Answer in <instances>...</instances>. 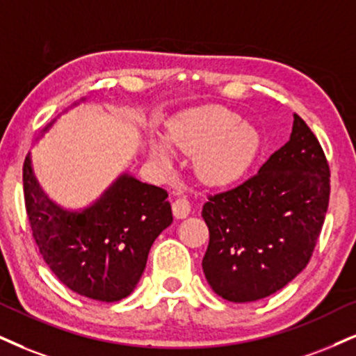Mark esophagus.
I'll use <instances>...</instances> for the list:
<instances>
[{"instance_id":"obj_1","label":"esophagus","mask_w":356,"mask_h":356,"mask_svg":"<svg viewBox=\"0 0 356 356\" xmlns=\"http://www.w3.org/2000/svg\"><path fill=\"white\" fill-rule=\"evenodd\" d=\"M171 208H173L175 218H178V219L186 218L188 214L191 213V204H190V201H188L186 198L175 200V203H173V206H171Z\"/></svg>"}]
</instances>
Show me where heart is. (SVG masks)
<instances>
[{"mask_svg":"<svg viewBox=\"0 0 356 356\" xmlns=\"http://www.w3.org/2000/svg\"><path fill=\"white\" fill-rule=\"evenodd\" d=\"M171 147L195 156V171L209 186L232 185L243 178L259 152L261 138L256 129L245 125L236 112L226 107H204L171 122L166 129ZM152 155L161 165H170L166 145L152 143Z\"/></svg>","mask_w":356,"mask_h":356,"instance_id":"heart-1","label":"heart"}]
</instances>
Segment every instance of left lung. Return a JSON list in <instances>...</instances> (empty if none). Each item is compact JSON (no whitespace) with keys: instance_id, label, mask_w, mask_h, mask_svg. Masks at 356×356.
I'll list each match as a JSON object with an SVG mask.
<instances>
[{"instance_id":"1","label":"left lung","mask_w":356,"mask_h":356,"mask_svg":"<svg viewBox=\"0 0 356 356\" xmlns=\"http://www.w3.org/2000/svg\"><path fill=\"white\" fill-rule=\"evenodd\" d=\"M330 168L322 145L293 113L291 140L232 190L208 196L203 216L209 244L203 270L231 302L264 299L300 274L322 231Z\"/></svg>"}]
</instances>
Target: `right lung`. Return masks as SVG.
<instances>
[{
    "instance_id": "obj_1",
    "label": "right lung",
    "mask_w": 356,
    "mask_h": 356,
    "mask_svg": "<svg viewBox=\"0 0 356 356\" xmlns=\"http://www.w3.org/2000/svg\"><path fill=\"white\" fill-rule=\"evenodd\" d=\"M24 204L39 252L64 285L100 302L134 292L160 232L173 221L168 193L122 175L84 211H65L23 165Z\"/></svg>"
}]
</instances>
